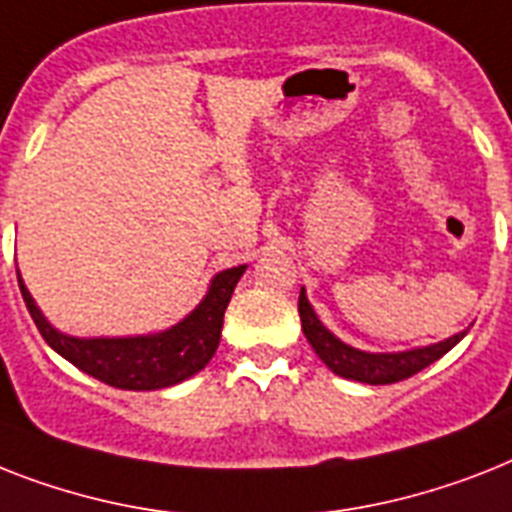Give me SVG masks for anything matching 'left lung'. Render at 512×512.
<instances>
[{"label": "left lung", "instance_id": "left-lung-1", "mask_svg": "<svg viewBox=\"0 0 512 512\" xmlns=\"http://www.w3.org/2000/svg\"><path fill=\"white\" fill-rule=\"evenodd\" d=\"M299 321H302V331H305L307 342L313 344V350L318 352L323 363L342 378H352V381H363V384H394V381H405V378L415 376L423 371L426 365L439 360L442 355L455 347L465 336L455 334L450 339H444L439 344L423 347V350L397 352V355H371V352H360L339 342L313 313V307L307 302L305 289L299 292Z\"/></svg>", "mask_w": 512, "mask_h": 512}]
</instances>
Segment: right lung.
<instances>
[{
	"instance_id": "1",
	"label": "right lung",
	"mask_w": 512,
	"mask_h": 512,
	"mask_svg": "<svg viewBox=\"0 0 512 512\" xmlns=\"http://www.w3.org/2000/svg\"><path fill=\"white\" fill-rule=\"evenodd\" d=\"M242 273L244 265L218 273L207 297L199 302L197 310L186 321H181L165 334L134 336V339H76V336L60 334L44 321V315L33 305L31 294L23 286L20 276L18 284L33 323L54 352H60L65 360H70L76 368L102 384H110L115 389L149 392V389H165V386L178 384L210 363V357L218 350L223 313H226Z\"/></svg>"
}]
</instances>
